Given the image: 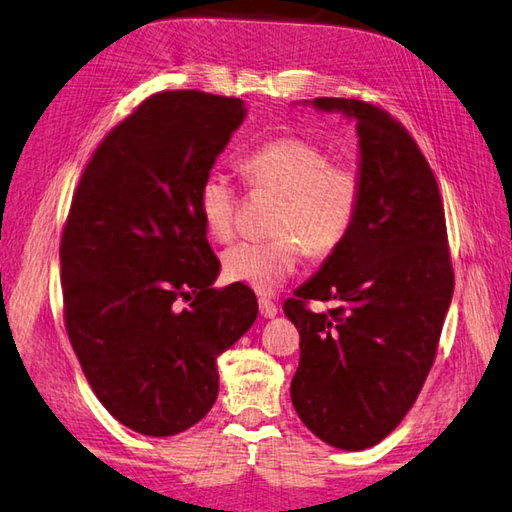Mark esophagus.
<instances>
[{
	"label": "esophagus",
	"instance_id": "1",
	"mask_svg": "<svg viewBox=\"0 0 512 512\" xmlns=\"http://www.w3.org/2000/svg\"><path fill=\"white\" fill-rule=\"evenodd\" d=\"M259 313H262L266 319L275 317L277 315V304L268 297H259Z\"/></svg>",
	"mask_w": 512,
	"mask_h": 512
}]
</instances>
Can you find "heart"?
Wrapping results in <instances>:
<instances>
[{
    "instance_id": "1",
    "label": "heart",
    "mask_w": 512,
    "mask_h": 512,
    "mask_svg": "<svg viewBox=\"0 0 512 512\" xmlns=\"http://www.w3.org/2000/svg\"><path fill=\"white\" fill-rule=\"evenodd\" d=\"M239 170L250 190L279 195L270 239H244L224 253L230 282L273 293L297 273L304 253L324 259L353 233L364 197V179L348 159H333L306 137H277L248 153ZM239 193L230 179L210 170L197 190V208L210 237L235 233Z\"/></svg>"
}]
</instances>
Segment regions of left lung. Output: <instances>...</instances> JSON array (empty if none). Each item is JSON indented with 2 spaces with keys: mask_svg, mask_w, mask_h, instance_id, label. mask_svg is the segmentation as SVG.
Listing matches in <instances>:
<instances>
[{
  "mask_svg": "<svg viewBox=\"0 0 512 512\" xmlns=\"http://www.w3.org/2000/svg\"><path fill=\"white\" fill-rule=\"evenodd\" d=\"M357 119L364 197L353 233L286 299L299 330L290 399L322 442L364 450L393 433L433 368L455 288L433 168L397 119L375 104L317 97ZM310 301H333L318 311Z\"/></svg>",
  "mask_w": 512,
  "mask_h": 512,
  "instance_id": "left-lung-1",
  "label": "left lung"
}]
</instances>
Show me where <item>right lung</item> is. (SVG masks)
I'll use <instances>...</instances> for the list:
<instances>
[{"instance_id":"obj_1","label":"right lung","mask_w":512,"mask_h":512,"mask_svg":"<svg viewBox=\"0 0 512 512\" xmlns=\"http://www.w3.org/2000/svg\"><path fill=\"white\" fill-rule=\"evenodd\" d=\"M244 102L202 90L146 97L102 139L64 224V324L99 402L148 437L197 424L217 357L257 317L248 286L217 290L197 190L244 122Z\"/></svg>"}]
</instances>
